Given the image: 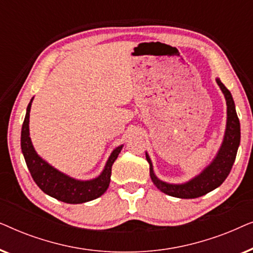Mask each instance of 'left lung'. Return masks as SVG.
<instances>
[{
    "label": "left lung",
    "instance_id": "obj_1",
    "mask_svg": "<svg viewBox=\"0 0 253 253\" xmlns=\"http://www.w3.org/2000/svg\"><path fill=\"white\" fill-rule=\"evenodd\" d=\"M215 81L223 93L224 99H226L227 122L222 143H221L219 151L216 152L213 160L195 177L184 183L175 184V183L161 181L155 175L153 164H152L150 155L146 152V160L150 164V176L152 182L161 192L166 193V195L182 199L198 198V197H202L206 193L213 191L214 189L219 188L224 182V179L227 178V176L229 175L231 168H233L241 141L240 120L237 117L235 102L229 89L221 83L219 78H216Z\"/></svg>",
    "mask_w": 253,
    "mask_h": 253
}]
</instances>
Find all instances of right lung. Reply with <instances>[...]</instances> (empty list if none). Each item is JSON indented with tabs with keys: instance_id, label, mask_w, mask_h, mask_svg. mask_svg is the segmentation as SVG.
<instances>
[{
	"instance_id": "obj_1",
	"label": "right lung",
	"mask_w": 253,
	"mask_h": 253,
	"mask_svg": "<svg viewBox=\"0 0 253 253\" xmlns=\"http://www.w3.org/2000/svg\"><path fill=\"white\" fill-rule=\"evenodd\" d=\"M33 98L27 106L25 120L22 127L20 147L31 172V176L37 185L53 198L68 204H83L99 198L106 192L110 183L112 166L119 157L124 145L114 148L107 160L105 168L100 175L91 179H77L62 172L43 160L34 150L30 137V112Z\"/></svg>"
}]
</instances>
